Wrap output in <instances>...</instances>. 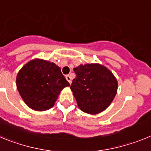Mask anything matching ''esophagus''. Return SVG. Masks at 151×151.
<instances>
[{"instance_id": "obj_1", "label": "esophagus", "mask_w": 151, "mask_h": 151, "mask_svg": "<svg viewBox=\"0 0 151 151\" xmlns=\"http://www.w3.org/2000/svg\"><path fill=\"white\" fill-rule=\"evenodd\" d=\"M66 80H67L68 82H69V84L72 83V78H71V76H69V75L66 76Z\"/></svg>"}]
</instances>
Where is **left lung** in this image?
Listing matches in <instances>:
<instances>
[{"label":"left lung","instance_id":"8db88e82","mask_svg":"<svg viewBox=\"0 0 151 151\" xmlns=\"http://www.w3.org/2000/svg\"><path fill=\"white\" fill-rule=\"evenodd\" d=\"M76 76L70 88L78 107L85 113L97 114L111 104L118 83L113 73L100 64H85L74 68Z\"/></svg>","mask_w":151,"mask_h":151}]
</instances>
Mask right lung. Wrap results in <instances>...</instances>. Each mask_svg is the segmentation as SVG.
Segmentation results:
<instances>
[{"instance_id":"obj_1","label":"right lung","mask_w":151,"mask_h":151,"mask_svg":"<svg viewBox=\"0 0 151 151\" xmlns=\"http://www.w3.org/2000/svg\"><path fill=\"white\" fill-rule=\"evenodd\" d=\"M18 91L30 108L38 111L49 110L60 92L69 83L54 63L33 60L19 70L17 77Z\"/></svg>"}]
</instances>
